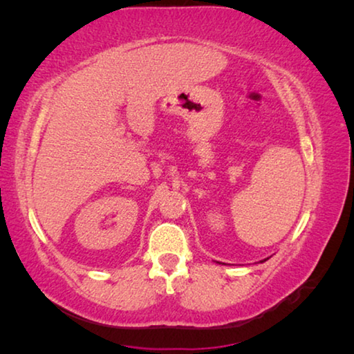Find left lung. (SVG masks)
Returning a JSON list of instances; mask_svg holds the SVG:
<instances>
[{
	"mask_svg": "<svg viewBox=\"0 0 354 354\" xmlns=\"http://www.w3.org/2000/svg\"><path fill=\"white\" fill-rule=\"evenodd\" d=\"M263 261H266V259H263Z\"/></svg>",
	"mask_w": 354,
	"mask_h": 354,
	"instance_id": "left-lung-1",
	"label": "left lung"
}]
</instances>
